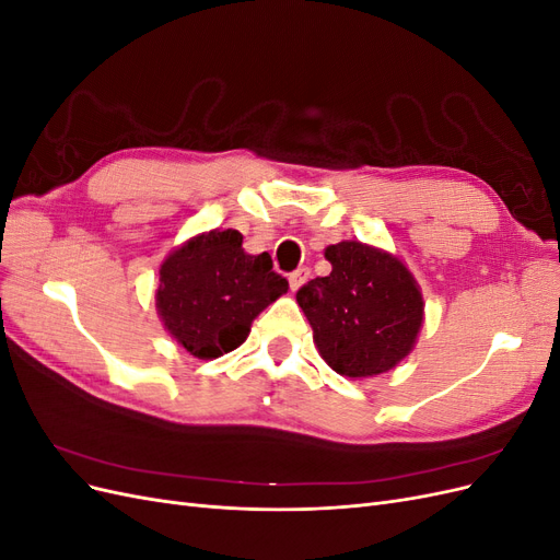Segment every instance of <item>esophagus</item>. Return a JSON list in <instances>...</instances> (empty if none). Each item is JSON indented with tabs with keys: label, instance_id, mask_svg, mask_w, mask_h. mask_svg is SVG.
<instances>
[{
	"label": "esophagus",
	"instance_id": "obj_1",
	"mask_svg": "<svg viewBox=\"0 0 560 560\" xmlns=\"http://www.w3.org/2000/svg\"><path fill=\"white\" fill-rule=\"evenodd\" d=\"M311 278V268H306V266H301V268H296L294 273H290V287H292V292H296L299 287L306 282Z\"/></svg>",
	"mask_w": 560,
	"mask_h": 560
}]
</instances>
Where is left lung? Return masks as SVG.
<instances>
[{
	"label": "left lung",
	"mask_w": 560,
	"mask_h": 560,
	"mask_svg": "<svg viewBox=\"0 0 560 560\" xmlns=\"http://www.w3.org/2000/svg\"><path fill=\"white\" fill-rule=\"evenodd\" d=\"M325 259L331 273L296 292L319 358L348 378L387 374L413 350L425 319L413 273L397 254L360 241L329 245Z\"/></svg>",
	"instance_id": "obj_1"
}]
</instances>
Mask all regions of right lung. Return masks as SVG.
Returning <instances> with one entry per match:
<instances>
[{
	"label": "right lung",
	"mask_w": 560,
	"mask_h": 560,
	"mask_svg": "<svg viewBox=\"0 0 560 560\" xmlns=\"http://www.w3.org/2000/svg\"><path fill=\"white\" fill-rule=\"evenodd\" d=\"M290 290L268 252L247 254L243 233L212 229L167 254L159 268L156 311L175 341L198 360L245 343L252 322Z\"/></svg>",
	"instance_id": "obj_1"
}]
</instances>
